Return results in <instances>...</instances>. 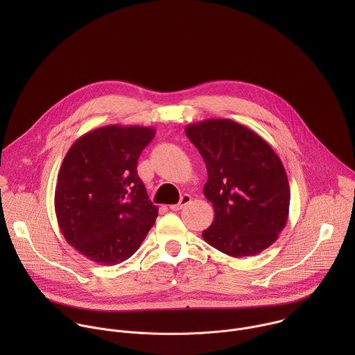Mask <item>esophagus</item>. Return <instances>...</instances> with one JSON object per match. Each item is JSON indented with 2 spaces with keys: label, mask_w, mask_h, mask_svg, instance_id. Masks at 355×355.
<instances>
[{
  "label": "esophagus",
  "mask_w": 355,
  "mask_h": 355,
  "mask_svg": "<svg viewBox=\"0 0 355 355\" xmlns=\"http://www.w3.org/2000/svg\"><path fill=\"white\" fill-rule=\"evenodd\" d=\"M189 202H191V195L184 193V195H181L178 204H175V205H170V209H171V211H180V209H182L184 207H187V205L189 204Z\"/></svg>",
  "instance_id": "34e87169"
}]
</instances>
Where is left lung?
<instances>
[{"label": "left lung", "instance_id": "obj_1", "mask_svg": "<svg viewBox=\"0 0 355 355\" xmlns=\"http://www.w3.org/2000/svg\"><path fill=\"white\" fill-rule=\"evenodd\" d=\"M207 164L204 195L215 218L202 232L208 244L232 257L256 256L286 225L291 191L271 146L230 119H207L185 128Z\"/></svg>", "mask_w": 355, "mask_h": 355}]
</instances>
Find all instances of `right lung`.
Masks as SVG:
<instances>
[{
    "label": "right lung",
    "instance_id": "1",
    "mask_svg": "<svg viewBox=\"0 0 355 355\" xmlns=\"http://www.w3.org/2000/svg\"><path fill=\"white\" fill-rule=\"evenodd\" d=\"M156 130L108 125L94 129L67 151L55 211L69 244L88 260L115 266L132 257L155 225L159 208L137 175V159Z\"/></svg>",
    "mask_w": 355,
    "mask_h": 355
}]
</instances>
